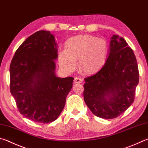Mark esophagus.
<instances>
[{"label":"esophagus","mask_w":148,"mask_h":148,"mask_svg":"<svg viewBox=\"0 0 148 148\" xmlns=\"http://www.w3.org/2000/svg\"><path fill=\"white\" fill-rule=\"evenodd\" d=\"M74 82L76 83H82L83 82V79L82 78H80V77H76L74 78Z\"/></svg>","instance_id":"esophagus-1"}]
</instances>
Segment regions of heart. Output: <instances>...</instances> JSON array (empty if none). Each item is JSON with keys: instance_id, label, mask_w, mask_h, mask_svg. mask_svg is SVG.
I'll list each match as a JSON object with an SVG mask.
<instances>
[{"instance_id": "obj_1", "label": "heart", "mask_w": 148, "mask_h": 148, "mask_svg": "<svg viewBox=\"0 0 148 148\" xmlns=\"http://www.w3.org/2000/svg\"><path fill=\"white\" fill-rule=\"evenodd\" d=\"M108 52V43L104 39L78 35L67 40L65 51L58 55V63L63 69L72 72L76 69L78 60L79 68L83 73L95 74L105 65Z\"/></svg>"}]
</instances>
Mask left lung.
<instances>
[{
    "label": "left lung",
    "instance_id": "obj_1",
    "mask_svg": "<svg viewBox=\"0 0 148 148\" xmlns=\"http://www.w3.org/2000/svg\"><path fill=\"white\" fill-rule=\"evenodd\" d=\"M85 81L84 101L96 116L114 119L130 107L135 100L139 72L133 51L124 39L117 35L111 37L105 65Z\"/></svg>",
    "mask_w": 148,
    "mask_h": 148
}]
</instances>
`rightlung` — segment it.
<instances>
[{
	"label": "right lung",
	"mask_w": 148,
	"mask_h": 148,
	"mask_svg": "<svg viewBox=\"0 0 148 148\" xmlns=\"http://www.w3.org/2000/svg\"><path fill=\"white\" fill-rule=\"evenodd\" d=\"M57 47L50 32L38 31L21 45L10 64V92L20 113L34 122L57 119L72 87L74 77L56 76Z\"/></svg>",
	"instance_id": "add662e5"
}]
</instances>
